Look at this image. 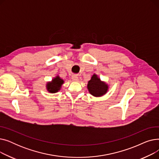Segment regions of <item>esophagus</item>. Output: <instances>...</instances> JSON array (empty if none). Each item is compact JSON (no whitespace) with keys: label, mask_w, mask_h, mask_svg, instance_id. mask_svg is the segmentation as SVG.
<instances>
[{"label":"esophagus","mask_w":159,"mask_h":159,"mask_svg":"<svg viewBox=\"0 0 159 159\" xmlns=\"http://www.w3.org/2000/svg\"><path fill=\"white\" fill-rule=\"evenodd\" d=\"M71 79H72V80H73V81H78V80H79V77H78V76H77V75H72Z\"/></svg>","instance_id":"1"}]
</instances>
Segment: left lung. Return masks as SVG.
<instances>
[{
  "instance_id": "left-lung-1",
  "label": "left lung",
  "mask_w": 159,
  "mask_h": 159,
  "mask_svg": "<svg viewBox=\"0 0 159 159\" xmlns=\"http://www.w3.org/2000/svg\"><path fill=\"white\" fill-rule=\"evenodd\" d=\"M88 89L91 95L94 97H101L106 93L108 85L101 80L96 74H94L88 82Z\"/></svg>"
}]
</instances>
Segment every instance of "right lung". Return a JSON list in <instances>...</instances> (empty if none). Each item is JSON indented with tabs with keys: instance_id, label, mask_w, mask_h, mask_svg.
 Wrapping results in <instances>:
<instances>
[{
	"instance_id": "obj_1",
	"label": "right lung",
	"mask_w": 159,
	"mask_h": 159,
	"mask_svg": "<svg viewBox=\"0 0 159 159\" xmlns=\"http://www.w3.org/2000/svg\"><path fill=\"white\" fill-rule=\"evenodd\" d=\"M64 80L60 78L59 76H57L52 82H49L46 84L47 90L49 93H57L61 88L62 85L64 84Z\"/></svg>"
}]
</instances>
